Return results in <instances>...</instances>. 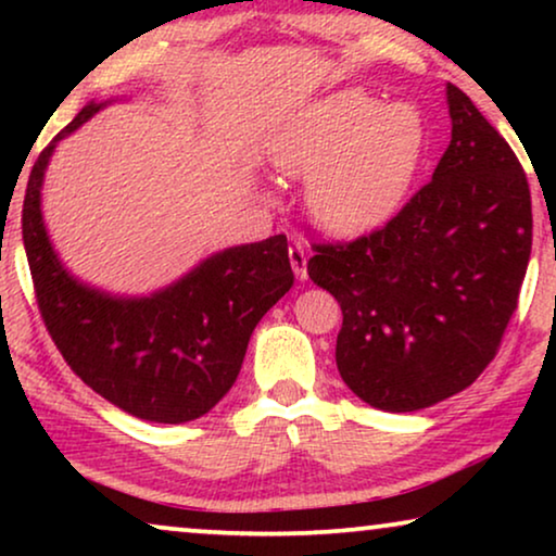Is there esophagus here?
Instances as JSON below:
<instances>
[{"label":"esophagus","instance_id":"esophagus-1","mask_svg":"<svg viewBox=\"0 0 556 556\" xmlns=\"http://www.w3.org/2000/svg\"><path fill=\"white\" fill-rule=\"evenodd\" d=\"M288 257H291V268L295 273V278L299 280H306V245L303 242H293L291 248H288Z\"/></svg>","mask_w":556,"mask_h":556}]
</instances>
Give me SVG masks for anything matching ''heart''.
<instances>
[{
	"instance_id": "b5f03b06",
	"label": "heart",
	"mask_w": 556,
	"mask_h": 556,
	"mask_svg": "<svg viewBox=\"0 0 556 556\" xmlns=\"http://www.w3.org/2000/svg\"><path fill=\"white\" fill-rule=\"evenodd\" d=\"M422 151L420 111L384 105L359 88L303 105L265 141L273 169L306 179L308 215L333 235H362L387 223L405 200Z\"/></svg>"
}]
</instances>
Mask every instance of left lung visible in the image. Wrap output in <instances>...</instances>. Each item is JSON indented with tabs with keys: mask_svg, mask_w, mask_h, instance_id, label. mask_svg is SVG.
<instances>
[{
	"mask_svg": "<svg viewBox=\"0 0 556 556\" xmlns=\"http://www.w3.org/2000/svg\"><path fill=\"white\" fill-rule=\"evenodd\" d=\"M453 134L432 179L379 230L316 242L308 276L339 301L337 367L356 397L413 413L473 384L496 356L531 255L519 159L447 83Z\"/></svg>",
	"mask_w": 556,
	"mask_h": 556,
	"instance_id": "1",
	"label": "left lung"
}]
</instances>
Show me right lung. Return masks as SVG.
<instances>
[{
	"instance_id": "right-lung-1",
	"label": "right lung",
	"mask_w": 556,
	"mask_h": 556,
	"mask_svg": "<svg viewBox=\"0 0 556 556\" xmlns=\"http://www.w3.org/2000/svg\"><path fill=\"white\" fill-rule=\"evenodd\" d=\"M103 105H83L29 172L22 240L35 299L67 367L90 390L141 420L189 422L230 392L250 333L291 291L288 240L273 235L227 248L143 299H121L73 278L45 230L40 189L58 141Z\"/></svg>"
}]
</instances>
